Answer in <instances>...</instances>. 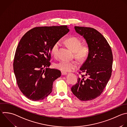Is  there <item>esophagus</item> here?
Here are the masks:
<instances>
[{
    "mask_svg": "<svg viewBox=\"0 0 127 127\" xmlns=\"http://www.w3.org/2000/svg\"><path fill=\"white\" fill-rule=\"evenodd\" d=\"M67 74L66 72H64V71H62V75H65V74Z\"/></svg>",
    "mask_w": 127,
    "mask_h": 127,
    "instance_id": "esophagus-1",
    "label": "esophagus"
}]
</instances>
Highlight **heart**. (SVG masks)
<instances>
[{
    "instance_id": "1",
    "label": "heart",
    "mask_w": 127,
    "mask_h": 127,
    "mask_svg": "<svg viewBox=\"0 0 127 127\" xmlns=\"http://www.w3.org/2000/svg\"><path fill=\"white\" fill-rule=\"evenodd\" d=\"M66 44L74 52L76 57L80 60L85 59L88 55L89 48L87 45H81V41L76 37H72L67 38L65 40ZM61 45V42H56L51 48V52L55 57L57 56L59 49ZM54 66L57 69L64 72L72 71L78 67L77 64L74 62L68 61L66 60H61L56 63Z\"/></svg>"
}]
</instances>
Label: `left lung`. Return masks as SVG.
Returning <instances> with one entry per match:
<instances>
[{
  "instance_id": "left-lung-1",
  "label": "left lung",
  "mask_w": 127,
  "mask_h": 127,
  "mask_svg": "<svg viewBox=\"0 0 127 127\" xmlns=\"http://www.w3.org/2000/svg\"><path fill=\"white\" fill-rule=\"evenodd\" d=\"M74 29L85 39L89 53L79 72L86 74L78 78L71 90L80 100H92L101 94L111 77L112 52L106 39L96 29L79 26H75Z\"/></svg>"
}]
</instances>
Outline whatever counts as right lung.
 <instances>
[{
    "instance_id": "right-lung-1",
    "label": "right lung",
    "mask_w": 127,
    "mask_h": 127,
    "mask_svg": "<svg viewBox=\"0 0 127 127\" xmlns=\"http://www.w3.org/2000/svg\"><path fill=\"white\" fill-rule=\"evenodd\" d=\"M69 31L66 25L37 27L20 40L13 69L20 91L29 99L42 100L52 92L53 82L61 76V72L48 68L51 65V48Z\"/></svg>"
}]
</instances>
